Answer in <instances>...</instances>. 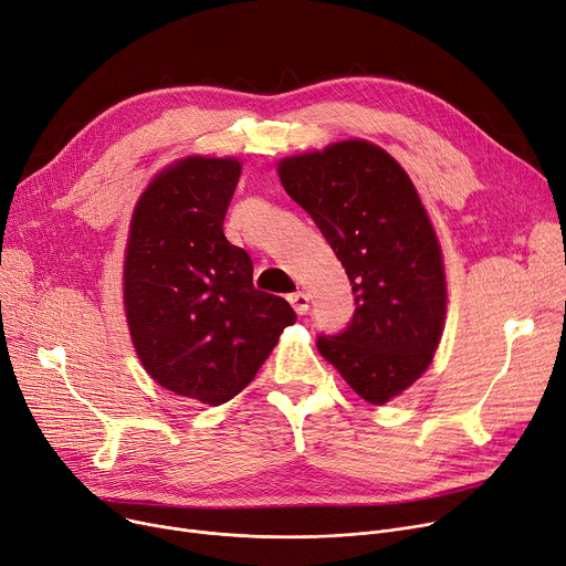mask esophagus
Masks as SVG:
<instances>
[{
    "label": "esophagus",
    "mask_w": 566,
    "mask_h": 566,
    "mask_svg": "<svg viewBox=\"0 0 566 566\" xmlns=\"http://www.w3.org/2000/svg\"><path fill=\"white\" fill-rule=\"evenodd\" d=\"M289 303H291V307L295 310V314H307V310H310V295L305 293V291H295V293H291L289 295Z\"/></svg>",
    "instance_id": "obj_1"
}]
</instances>
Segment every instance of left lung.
I'll return each instance as SVG.
<instances>
[{"instance_id": "8db88e82", "label": "left lung", "mask_w": 566, "mask_h": 566, "mask_svg": "<svg viewBox=\"0 0 566 566\" xmlns=\"http://www.w3.org/2000/svg\"><path fill=\"white\" fill-rule=\"evenodd\" d=\"M277 170L355 293L348 327L318 334L316 348L359 398L389 402L430 366L446 316L441 250L417 188L366 140L284 159Z\"/></svg>"}]
</instances>
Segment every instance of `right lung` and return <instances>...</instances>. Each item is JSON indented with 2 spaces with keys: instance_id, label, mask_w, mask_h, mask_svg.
Segmentation results:
<instances>
[{
  "instance_id": "right-lung-1",
  "label": "right lung",
  "mask_w": 566,
  "mask_h": 566,
  "mask_svg": "<svg viewBox=\"0 0 566 566\" xmlns=\"http://www.w3.org/2000/svg\"><path fill=\"white\" fill-rule=\"evenodd\" d=\"M237 159L188 157L138 200L125 256L132 342L153 378L184 398L222 405L243 391L295 312L252 284V259L222 234Z\"/></svg>"
}]
</instances>
